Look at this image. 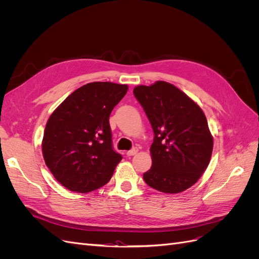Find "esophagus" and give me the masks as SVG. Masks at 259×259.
<instances>
[{
  "instance_id": "obj_1",
  "label": "esophagus",
  "mask_w": 259,
  "mask_h": 259,
  "mask_svg": "<svg viewBox=\"0 0 259 259\" xmlns=\"http://www.w3.org/2000/svg\"><path fill=\"white\" fill-rule=\"evenodd\" d=\"M137 152H138V149H137V148H133L132 150H130V151L126 152V154H127V156H133V155L137 154Z\"/></svg>"
}]
</instances>
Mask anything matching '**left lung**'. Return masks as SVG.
Instances as JSON below:
<instances>
[{
    "label": "left lung",
    "instance_id": "left-lung-1",
    "mask_svg": "<svg viewBox=\"0 0 259 259\" xmlns=\"http://www.w3.org/2000/svg\"><path fill=\"white\" fill-rule=\"evenodd\" d=\"M134 95L154 132L152 166L144 174L146 184L164 193L187 190L204 173L213 151L204 112L184 92L164 81L138 85Z\"/></svg>",
    "mask_w": 259,
    "mask_h": 259
}]
</instances>
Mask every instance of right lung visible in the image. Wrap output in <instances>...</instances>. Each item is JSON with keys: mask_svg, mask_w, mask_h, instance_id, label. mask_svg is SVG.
I'll return each mask as SVG.
<instances>
[{"mask_svg": "<svg viewBox=\"0 0 259 259\" xmlns=\"http://www.w3.org/2000/svg\"><path fill=\"white\" fill-rule=\"evenodd\" d=\"M127 90L126 84L88 83L51 114L42 140L43 158L70 191L96 190L112 177L122 155L112 148L109 116Z\"/></svg>", "mask_w": 259, "mask_h": 259, "instance_id": "right-lung-1", "label": "right lung"}]
</instances>
